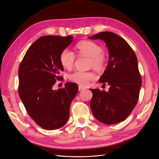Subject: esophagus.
Returning <instances> with one entry per match:
<instances>
[{"instance_id":"obj_1","label":"esophagus","mask_w":159,"mask_h":159,"mask_svg":"<svg viewBox=\"0 0 159 159\" xmlns=\"http://www.w3.org/2000/svg\"><path fill=\"white\" fill-rule=\"evenodd\" d=\"M85 88H84L83 86H79V91H82L83 89H84Z\"/></svg>"}]
</instances>
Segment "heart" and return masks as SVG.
Instances as JSON below:
<instances>
[{
    "label": "heart",
    "instance_id": "obj_1",
    "mask_svg": "<svg viewBox=\"0 0 159 159\" xmlns=\"http://www.w3.org/2000/svg\"><path fill=\"white\" fill-rule=\"evenodd\" d=\"M78 54L80 57L89 58V66L97 71L103 70L107 64V57L103 52V48L98 44L90 40H84L77 44ZM76 56L68 49H65L60 55V62L64 68L71 70L74 66ZM71 81L81 86H86L95 79V74L91 71H75L70 74Z\"/></svg>",
    "mask_w": 159,
    "mask_h": 159
}]
</instances>
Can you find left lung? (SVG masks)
<instances>
[{
	"label": "left lung",
	"mask_w": 159,
	"mask_h": 159,
	"mask_svg": "<svg viewBox=\"0 0 159 159\" xmlns=\"http://www.w3.org/2000/svg\"><path fill=\"white\" fill-rule=\"evenodd\" d=\"M89 39L103 40L110 53L109 62L99 82L110 88L108 91L90 89L91 111L104 124L120 122L130 115L139 97L142 78L136 55L127 42L115 33L100 32Z\"/></svg>",
	"instance_id": "left-lung-1"
}]
</instances>
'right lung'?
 I'll return each instance as SVG.
<instances>
[{"instance_id": "right-lung-1", "label": "right lung", "mask_w": 159, "mask_h": 159, "mask_svg": "<svg viewBox=\"0 0 159 159\" xmlns=\"http://www.w3.org/2000/svg\"><path fill=\"white\" fill-rule=\"evenodd\" d=\"M72 39V36L41 37L28 48L19 66V97L30 117L45 129H58L66 123L71 102L78 92V85L73 82L52 89L56 80L62 79L60 55Z\"/></svg>"}]
</instances>
